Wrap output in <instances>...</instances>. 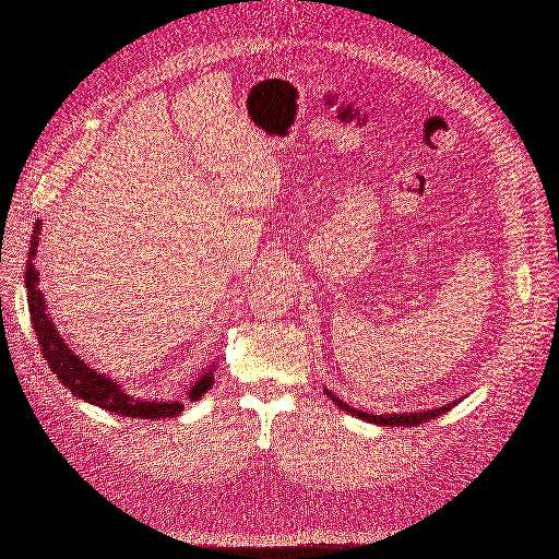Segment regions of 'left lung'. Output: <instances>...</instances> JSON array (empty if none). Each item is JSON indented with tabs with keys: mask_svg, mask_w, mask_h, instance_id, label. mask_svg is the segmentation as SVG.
Instances as JSON below:
<instances>
[{
	"mask_svg": "<svg viewBox=\"0 0 559 559\" xmlns=\"http://www.w3.org/2000/svg\"><path fill=\"white\" fill-rule=\"evenodd\" d=\"M325 393L330 395V401L336 405V407H341L343 412H348V414H353V416H357V418H361V420H368V423H378V425H423V423H428V420H432V418H437V416H441L443 412H448L450 409V405L448 407H439V409H432V412H420V414H368V412H359V409H353L348 403H343L341 397H336L334 393H330L328 389H325Z\"/></svg>",
	"mask_w": 559,
	"mask_h": 559,
	"instance_id": "obj_1",
	"label": "left lung"
}]
</instances>
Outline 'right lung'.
Returning a JSON list of instances; mask_svg holds the SVG:
<instances>
[{
    "mask_svg": "<svg viewBox=\"0 0 559 559\" xmlns=\"http://www.w3.org/2000/svg\"><path fill=\"white\" fill-rule=\"evenodd\" d=\"M38 236H40V221L34 225L32 234V248L26 254V271H24V284H26V300H29V313L34 332L40 343V353L47 359V366L55 370L59 382L68 386L76 397L82 401L102 407L106 412H116L127 418H173L177 416L183 405L179 401L175 403H150V401H134L129 393H124L116 382L109 378L99 376L95 368H88L72 350L66 345V341L57 334L55 325L49 321V313L45 311V300L38 288V271L34 265L36 248H38ZM214 384V376L206 373L198 380V384L191 389V397H198Z\"/></svg>",
    "mask_w": 559,
    "mask_h": 559,
    "instance_id": "1",
    "label": "right lung"
}]
</instances>
